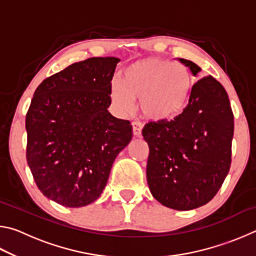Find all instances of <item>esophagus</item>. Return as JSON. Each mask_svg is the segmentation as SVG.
Returning <instances> with one entry per match:
<instances>
[{"mask_svg": "<svg viewBox=\"0 0 256 256\" xmlns=\"http://www.w3.org/2000/svg\"><path fill=\"white\" fill-rule=\"evenodd\" d=\"M142 128H144V125H142L140 122H133L132 123V128H133L134 136L140 138L142 136Z\"/></svg>", "mask_w": 256, "mask_h": 256, "instance_id": "1", "label": "esophagus"}]
</instances>
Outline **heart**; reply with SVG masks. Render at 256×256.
<instances>
[{
  "label": "heart",
  "instance_id": "1",
  "mask_svg": "<svg viewBox=\"0 0 256 256\" xmlns=\"http://www.w3.org/2000/svg\"><path fill=\"white\" fill-rule=\"evenodd\" d=\"M192 92V76L183 63L151 58L125 68L123 80H112L110 96L120 114L136 108V99L151 120H172L188 106Z\"/></svg>",
  "mask_w": 256,
  "mask_h": 256
}]
</instances>
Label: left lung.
Here are the masks:
<instances>
[{
  "label": "left lung",
  "instance_id": "8db88e82",
  "mask_svg": "<svg viewBox=\"0 0 256 256\" xmlns=\"http://www.w3.org/2000/svg\"><path fill=\"white\" fill-rule=\"evenodd\" d=\"M178 60L194 76L201 72L192 60ZM142 134L150 149L146 180L156 200L180 211L212 200L230 168L234 136L230 102L219 81L202 78L182 114L150 122Z\"/></svg>",
  "mask_w": 256,
  "mask_h": 256
}]
</instances>
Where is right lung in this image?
<instances>
[{
	"instance_id": "add662e5",
	"label": "right lung",
	"mask_w": 256,
	"mask_h": 256,
	"mask_svg": "<svg viewBox=\"0 0 256 256\" xmlns=\"http://www.w3.org/2000/svg\"><path fill=\"white\" fill-rule=\"evenodd\" d=\"M120 60L107 56L73 63L34 94L26 116L27 162L40 192L60 206L96 201L115 158L132 140L131 123L107 110Z\"/></svg>"
}]
</instances>
